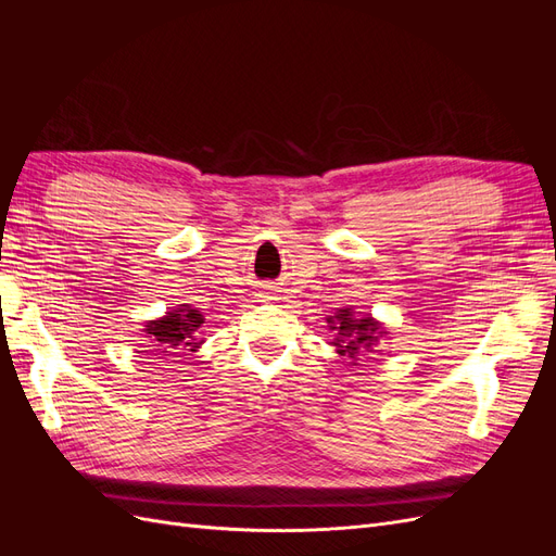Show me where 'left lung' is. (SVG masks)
<instances>
[{
	"instance_id": "8db88e82",
	"label": "left lung",
	"mask_w": 556,
	"mask_h": 556,
	"mask_svg": "<svg viewBox=\"0 0 556 556\" xmlns=\"http://www.w3.org/2000/svg\"><path fill=\"white\" fill-rule=\"evenodd\" d=\"M327 323L329 329L336 331V339L331 345H336L339 355L350 359H357L362 350L371 352V348L378 343V336L387 333L380 329V325L371 315L355 317L352 308H341L336 315L327 317Z\"/></svg>"
}]
</instances>
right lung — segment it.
<instances>
[{
	"label": "right lung",
	"instance_id": "add662e5",
	"mask_svg": "<svg viewBox=\"0 0 556 556\" xmlns=\"http://www.w3.org/2000/svg\"><path fill=\"white\" fill-rule=\"evenodd\" d=\"M204 325V315L197 308L185 306L178 311L166 313L160 319H150L146 325V333L157 343V350L172 352V350H192L199 348L194 331Z\"/></svg>",
	"mask_w": 556,
	"mask_h": 556
}]
</instances>
